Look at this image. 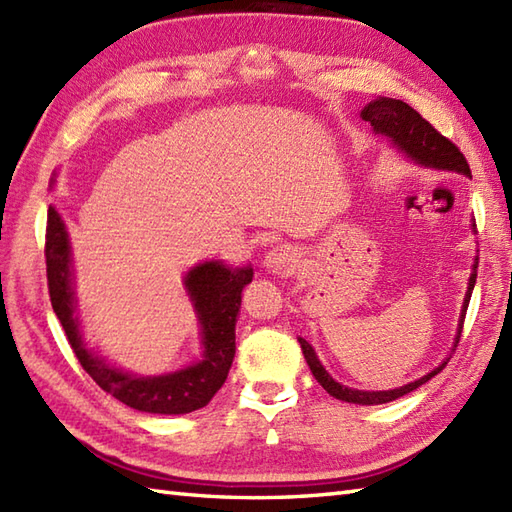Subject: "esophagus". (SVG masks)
<instances>
[{
	"instance_id": "1",
	"label": "esophagus",
	"mask_w": 512,
	"mask_h": 512,
	"mask_svg": "<svg viewBox=\"0 0 512 512\" xmlns=\"http://www.w3.org/2000/svg\"><path fill=\"white\" fill-rule=\"evenodd\" d=\"M299 267V258L295 249L289 245H278L265 256V269L273 276H291Z\"/></svg>"
}]
</instances>
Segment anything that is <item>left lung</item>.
Masks as SVG:
<instances>
[{
	"instance_id": "1",
	"label": "left lung",
	"mask_w": 512,
	"mask_h": 512,
	"mask_svg": "<svg viewBox=\"0 0 512 512\" xmlns=\"http://www.w3.org/2000/svg\"><path fill=\"white\" fill-rule=\"evenodd\" d=\"M360 117L369 121L373 132H376L378 136H384V139L397 149V152L404 154L410 162H415V165L426 167V169H436V171H454V173H460V176L471 178L469 165H467L465 156L460 154V149L450 139H445L443 134L436 132L415 108H410L406 102H402V99H393V97L371 99V102L363 110H360ZM471 230L476 232V221H473ZM476 271H478V256L473 258V265H471V276L467 282L463 308H460L454 347L460 341V332H463L465 313H467L469 299L473 293V284H476V276H478ZM297 341H299V345H302V352H304V358H306L310 371H313L315 380L323 386V389H326L332 397H336V400L347 402V404H360V406H376V404L393 402V400H397V397L419 389L421 384H426L430 378H434L436 373H439L447 365V360H450V358H445L439 367H434L430 373H426V376H421L415 382H408V384L400 386V389L358 391V389H352V386L336 382L326 371V367L321 365V360H319L317 352L313 350V345H310L306 339L297 336ZM454 347H452V352H454Z\"/></svg>"
}]
</instances>
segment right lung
<instances>
[{
	"instance_id": "1",
	"label": "right lung",
	"mask_w": 512,
	"mask_h": 512,
	"mask_svg": "<svg viewBox=\"0 0 512 512\" xmlns=\"http://www.w3.org/2000/svg\"><path fill=\"white\" fill-rule=\"evenodd\" d=\"M45 263L49 299L65 328L71 350L76 352L84 371L106 393L134 410L154 415H186L213 400L232 367L236 317L241 313V293L254 278L252 265L230 267L223 260H206L189 269L184 276V289L199 321L202 358L178 371L139 376L110 365L104 356L86 345L78 317L69 232L54 206L47 210Z\"/></svg>"
}]
</instances>
